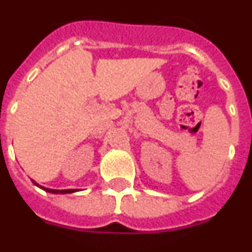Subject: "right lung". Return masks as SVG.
Wrapping results in <instances>:
<instances>
[{
    "label": "right lung",
    "instance_id": "right-lung-1",
    "mask_svg": "<svg viewBox=\"0 0 252 252\" xmlns=\"http://www.w3.org/2000/svg\"><path fill=\"white\" fill-rule=\"evenodd\" d=\"M33 183H34L35 186H38L39 187V185H37L34 181H33ZM42 189H44L46 192H50V193H73V192H75V189H51V188H46V187H41Z\"/></svg>",
    "mask_w": 252,
    "mask_h": 252
}]
</instances>
